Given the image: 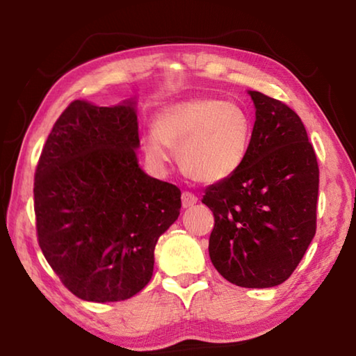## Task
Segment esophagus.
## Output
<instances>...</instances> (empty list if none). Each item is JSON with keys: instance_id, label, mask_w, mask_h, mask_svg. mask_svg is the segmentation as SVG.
<instances>
[{"instance_id": "obj_1", "label": "esophagus", "mask_w": 356, "mask_h": 356, "mask_svg": "<svg viewBox=\"0 0 356 356\" xmlns=\"http://www.w3.org/2000/svg\"><path fill=\"white\" fill-rule=\"evenodd\" d=\"M196 202H197V197L193 195V193H190V191H184L182 193V207L184 209L193 207Z\"/></svg>"}]
</instances>
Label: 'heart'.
I'll return each mask as SVG.
<instances>
[{
	"label": "heart",
	"mask_w": 356,
	"mask_h": 356,
	"mask_svg": "<svg viewBox=\"0 0 356 356\" xmlns=\"http://www.w3.org/2000/svg\"><path fill=\"white\" fill-rule=\"evenodd\" d=\"M251 120L242 108L213 97L163 108L154 130L141 136L149 166L166 172L179 149L184 171L197 182L218 184L243 166L250 152Z\"/></svg>",
	"instance_id": "b5f03b06"
}]
</instances>
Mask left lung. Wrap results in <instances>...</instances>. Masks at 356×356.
<instances>
[{"mask_svg":"<svg viewBox=\"0 0 356 356\" xmlns=\"http://www.w3.org/2000/svg\"><path fill=\"white\" fill-rule=\"evenodd\" d=\"M248 94L256 108L248 156L234 176L210 185L202 202L215 216L213 267L232 284L265 289L293 273L316 236L318 166L298 114Z\"/></svg>","mask_w":356,"mask_h":356,"instance_id":"obj_1","label":"left lung"}]
</instances>
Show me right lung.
Returning <instances> with one entry per match:
<instances>
[{"instance_id": "1", "label": "right lung", "mask_w": 356, "mask_h": 356, "mask_svg": "<svg viewBox=\"0 0 356 356\" xmlns=\"http://www.w3.org/2000/svg\"><path fill=\"white\" fill-rule=\"evenodd\" d=\"M136 99L75 100L53 125L34 180L40 250L78 298L120 301L152 278L154 250L180 213L176 185L138 163Z\"/></svg>"}]
</instances>
